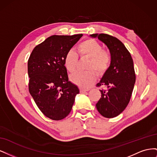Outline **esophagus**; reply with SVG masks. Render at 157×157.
Segmentation results:
<instances>
[{
    "instance_id": "1",
    "label": "esophagus",
    "mask_w": 157,
    "mask_h": 157,
    "mask_svg": "<svg viewBox=\"0 0 157 157\" xmlns=\"http://www.w3.org/2000/svg\"><path fill=\"white\" fill-rule=\"evenodd\" d=\"M89 89H84V88H80V92H86L88 91Z\"/></svg>"
}]
</instances>
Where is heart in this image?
Instances as JSON below:
<instances>
[{
	"mask_svg": "<svg viewBox=\"0 0 157 157\" xmlns=\"http://www.w3.org/2000/svg\"><path fill=\"white\" fill-rule=\"evenodd\" d=\"M78 50L80 56L90 58L88 69H95L99 74H103L109 68L111 63V55L97 40L89 39L78 45ZM78 60V54L74 50H69L66 53L64 64L66 69L72 73L77 69ZM97 74L93 70L77 71L71 75V80L81 88H88L96 81Z\"/></svg>",
	"mask_w": 157,
	"mask_h": 157,
	"instance_id": "obj_1",
	"label": "heart"
}]
</instances>
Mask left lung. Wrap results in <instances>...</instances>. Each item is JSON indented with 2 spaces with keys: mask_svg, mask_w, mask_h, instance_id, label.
<instances>
[{
  "mask_svg": "<svg viewBox=\"0 0 157 157\" xmlns=\"http://www.w3.org/2000/svg\"><path fill=\"white\" fill-rule=\"evenodd\" d=\"M90 36L103 42L111 54V63L96 86L100 90L101 98L96 103L98 112L105 118L118 116L129 103L136 82L134 62L131 54L122 42L107 34H92Z\"/></svg>",
  "mask_w": 157,
  "mask_h": 157,
  "instance_id": "left-lung-1",
  "label": "left lung"
}]
</instances>
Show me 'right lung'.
Here are the masks:
<instances>
[{
    "label": "right lung",
    "instance_id": "add662e5",
    "mask_svg": "<svg viewBox=\"0 0 157 157\" xmlns=\"http://www.w3.org/2000/svg\"><path fill=\"white\" fill-rule=\"evenodd\" d=\"M82 35H52L35 47L28 60L29 93L52 120L67 117L79 93L77 86L69 81L64 58Z\"/></svg>",
    "mask_w": 157,
    "mask_h": 157
}]
</instances>
